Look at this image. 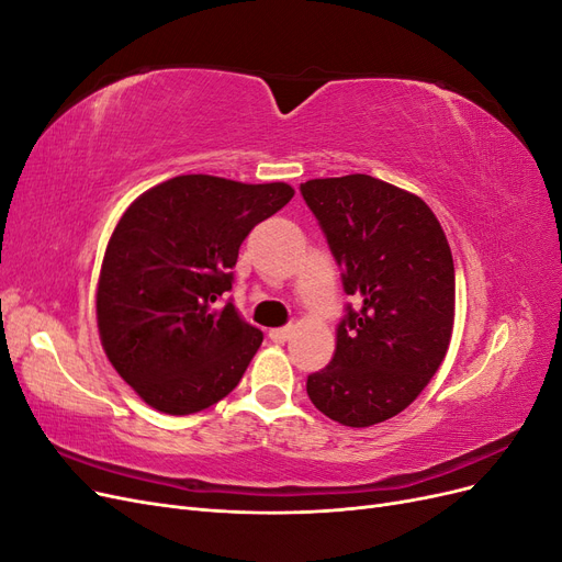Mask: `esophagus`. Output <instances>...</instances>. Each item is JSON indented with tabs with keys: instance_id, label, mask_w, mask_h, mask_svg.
Here are the masks:
<instances>
[{
	"instance_id": "esophagus-1",
	"label": "esophagus",
	"mask_w": 562,
	"mask_h": 562,
	"mask_svg": "<svg viewBox=\"0 0 562 562\" xmlns=\"http://www.w3.org/2000/svg\"><path fill=\"white\" fill-rule=\"evenodd\" d=\"M293 335V328L291 326H283V328H271L269 330V339L271 342H277V345H281V342H285L288 337Z\"/></svg>"
}]
</instances>
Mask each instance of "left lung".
I'll return each mask as SVG.
<instances>
[{
  "instance_id": "8db88e82",
  "label": "left lung",
  "mask_w": 562,
  "mask_h": 562,
  "mask_svg": "<svg viewBox=\"0 0 562 562\" xmlns=\"http://www.w3.org/2000/svg\"><path fill=\"white\" fill-rule=\"evenodd\" d=\"M302 199L342 267L347 316L333 361L307 378L318 411L345 427L398 415L446 359L454 265L443 227L419 196L372 176L318 178Z\"/></svg>"
}]
</instances>
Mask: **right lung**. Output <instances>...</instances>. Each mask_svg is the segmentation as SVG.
<instances>
[{
	"label": "right lung",
	"mask_w": 562,
	"mask_h": 562,
	"mask_svg": "<svg viewBox=\"0 0 562 562\" xmlns=\"http://www.w3.org/2000/svg\"><path fill=\"white\" fill-rule=\"evenodd\" d=\"M293 194L285 182L178 176L140 194L119 220L95 295L100 342L155 411H206L244 378L262 330L223 295L248 232Z\"/></svg>",
	"instance_id": "right-lung-1"
}]
</instances>
